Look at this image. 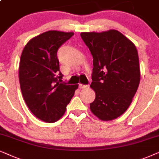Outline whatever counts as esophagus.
I'll return each instance as SVG.
<instances>
[{"label": "esophagus", "instance_id": "obj_1", "mask_svg": "<svg viewBox=\"0 0 159 159\" xmlns=\"http://www.w3.org/2000/svg\"><path fill=\"white\" fill-rule=\"evenodd\" d=\"M78 86H79L80 89H86V88L88 87V85H84V84H79V85H78Z\"/></svg>", "mask_w": 159, "mask_h": 159}]
</instances>
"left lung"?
<instances>
[{"label": "left lung", "mask_w": 159, "mask_h": 159, "mask_svg": "<svg viewBox=\"0 0 159 159\" xmlns=\"http://www.w3.org/2000/svg\"><path fill=\"white\" fill-rule=\"evenodd\" d=\"M81 36L93 57L90 87L96 97L91 111L102 120L116 119L129 107L140 81L136 46L116 30L82 32Z\"/></svg>", "instance_id": "1"}]
</instances>
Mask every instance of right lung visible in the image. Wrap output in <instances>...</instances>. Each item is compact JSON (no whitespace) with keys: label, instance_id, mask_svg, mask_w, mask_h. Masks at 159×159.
I'll use <instances>...</instances> for the list:
<instances>
[{"label":"right lung","instance_id":"right-lung-1","mask_svg":"<svg viewBox=\"0 0 159 159\" xmlns=\"http://www.w3.org/2000/svg\"><path fill=\"white\" fill-rule=\"evenodd\" d=\"M73 32L48 30L27 42L21 54L19 79L25 103L35 117L47 123L60 119L78 87L60 84L58 48Z\"/></svg>","mask_w":159,"mask_h":159}]
</instances>
